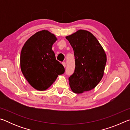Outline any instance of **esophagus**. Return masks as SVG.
Instances as JSON below:
<instances>
[{"instance_id": "esophagus-1", "label": "esophagus", "mask_w": 130, "mask_h": 130, "mask_svg": "<svg viewBox=\"0 0 130 130\" xmlns=\"http://www.w3.org/2000/svg\"><path fill=\"white\" fill-rule=\"evenodd\" d=\"M62 63V65H63V67H64V68H65L66 67V63H65V62H63Z\"/></svg>"}]
</instances>
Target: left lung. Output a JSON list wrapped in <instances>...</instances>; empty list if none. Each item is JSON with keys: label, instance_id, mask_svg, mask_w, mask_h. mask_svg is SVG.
I'll return each instance as SVG.
<instances>
[{"label": "left lung", "instance_id": "8db88e82", "mask_svg": "<svg viewBox=\"0 0 130 130\" xmlns=\"http://www.w3.org/2000/svg\"><path fill=\"white\" fill-rule=\"evenodd\" d=\"M73 47L75 70L69 77L72 91L82 93L94 88L104 75L107 56L99 42L91 32L79 30L66 37Z\"/></svg>", "mask_w": 130, "mask_h": 130}]
</instances>
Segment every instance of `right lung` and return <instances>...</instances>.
Wrapping results in <instances>:
<instances>
[{"instance_id": "right-lung-1", "label": "right lung", "mask_w": 130, "mask_h": 130, "mask_svg": "<svg viewBox=\"0 0 130 130\" xmlns=\"http://www.w3.org/2000/svg\"><path fill=\"white\" fill-rule=\"evenodd\" d=\"M57 39L49 31L42 30L27 39L22 49L21 71L28 83L38 91L46 90L58 75L65 72L52 50Z\"/></svg>"}]
</instances>
